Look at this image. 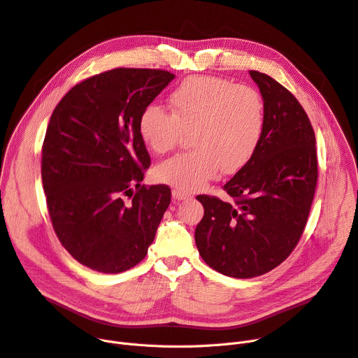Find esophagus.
<instances>
[{"mask_svg": "<svg viewBox=\"0 0 358 358\" xmlns=\"http://www.w3.org/2000/svg\"><path fill=\"white\" fill-rule=\"evenodd\" d=\"M173 197H174V200H185V199H189L192 196H189L188 193H185V192H182V189H180V188H174L173 189Z\"/></svg>", "mask_w": 358, "mask_h": 358, "instance_id": "34e87169", "label": "esophagus"}]
</instances>
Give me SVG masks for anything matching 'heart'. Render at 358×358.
Masks as SVG:
<instances>
[{
  "label": "heart",
  "instance_id": "1",
  "mask_svg": "<svg viewBox=\"0 0 358 358\" xmlns=\"http://www.w3.org/2000/svg\"><path fill=\"white\" fill-rule=\"evenodd\" d=\"M171 112L148 103L138 117L139 136L158 154L174 150L192 131V151L155 166L158 181L197 189L219 176L239 173L255 157L266 127L259 90L214 76H189L170 94Z\"/></svg>",
  "mask_w": 358,
  "mask_h": 358
}]
</instances>
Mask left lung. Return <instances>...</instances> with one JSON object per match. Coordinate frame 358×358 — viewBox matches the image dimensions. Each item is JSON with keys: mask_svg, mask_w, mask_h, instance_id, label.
<instances>
[{"mask_svg": "<svg viewBox=\"0 0 358 358\" xmlns=\"http://www.w3.org/2000/svg\"><path fill=\"white\" fill-rule=\"evenodd\" d=\"M266 108V127L252 161L223 185L233 199L197 196L204 216L196 245L226 276L255 278L279 266L303 233L318 180L315 134L294 94L250 70Z\"/></svg>", "mask_w": 358, "mask_h": 358, "instance_id": "1", "label": "left lung"}]
</instances>
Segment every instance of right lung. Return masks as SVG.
I'll use <instances>...</instances> for the list:
<instances>
[{
    "label": "right lung",
    "mask_w": 358,
    "mask_h": 358,
    "mask_svg": "<svg viewBox=\"0 0 358 358\" xmlns=\"http://www.w3.org/2000/svg\"><path fill=\"white\" fill-rule=\"evenodd\" d=\"M173 79L116 67L71 87L52 113L41 148L47 208L62 246L92 271L138 265L170 206L169 185L141 184L151 158L138 117Z\"/></svg>",
    "instance_id": "1"
}]
</instances>
